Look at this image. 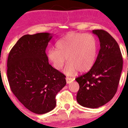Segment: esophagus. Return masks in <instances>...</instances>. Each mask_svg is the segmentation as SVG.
<instances>
[{"mask_svg":"<svg viewBox=\"0 0 128 128\" xmlns=\"http://www.w3.org/2000/svg\"><path fill=\"white\" fill-rule=\"evenodd\" d=\"M66 82L67 84H70L71 82H72L74 80V79H72V78H69V77H66Z\"/></svg>","mask_w":128,"mask_h":128,"instance_id":"1","label":"esophagus"}]
</instances>
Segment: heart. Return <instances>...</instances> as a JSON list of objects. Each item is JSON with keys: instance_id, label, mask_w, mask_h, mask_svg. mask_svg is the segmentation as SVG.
Masks as SVG:
<instances>
[{"instance_id": "obj_1", "label": "heart", "mask_w": 128, "mask_h": 128, "mask_svg": "<svg viewBox=\"0 0 128 128\" xmlns=\"http://www.w3.org/2000/svg\"><path fill=\"white\" fill-rule=\"evenodd\" d=\"M98 55V42L93 35L70 32L60 38L56 48L48 52V58L56 70L61 69L68 60L64 72L73 75L77 70L84 72L95 64Z\"/></svg>"}]
</instances>
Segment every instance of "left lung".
Returning a JSON list of instances; mask_svg holds the SVG:
<instances>
[{
	"label": "left lung",
	"instance_id": "1",
	"mask_svg": "<svg viewBox=\"0 0 128 128\" xmlns=\"http://www.w3.org/2000/svg\"><path fill=\"white\" fill-rule=\"evenodd\" d=\"M100 42L96 61L86 73L76 79L80 89L76 101L82 106L97 108L108 102L116 93L123 60L116 40L104 30H94Z\"/></svg>",
	"mask_w": 128,
	"mask_h": 128
}]
</instances>
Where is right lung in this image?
<instances>
[{
  "instance_id": "right-lung-1",
  "label": "right lung",
  "mask_w": 128,
  "mask_h": 128,
  "mask_svg": "<svg viewBox=\"0 0 128 128\" xmlns=\"http://www.w3.org/2000/svg\"><path fill=\"white\" fill-rule=\"evenodd\" d=\"M47 32L24 35L10 52L7 74L11 90L29 110L42 114L56 106V95L66 84L65 76L49 64Z\"/></svg>"
}]
</instances>
